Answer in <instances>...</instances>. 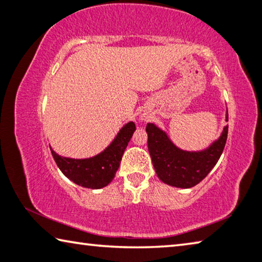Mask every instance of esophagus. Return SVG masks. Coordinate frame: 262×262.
Instances as JSON below:
<instances>
[{
	"label": "esophagus",
	"mask_w": 262,
	"mask_h": 262,
	"mask_svg": "<svg viewBox=\"0 0 262 262\" xmlns=\"http://www.w3.org/2000/svg\"><path fill=\"white\" fill-rule=\"evenodd\" d=\"M146 120H147L146 117H142V118H140V122H146Z\"/></svg>",
	"instance_id": "1"
}]
</instances>
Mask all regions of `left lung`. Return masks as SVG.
<instances>
[{"label":"left lung","mask_w":262,"mask_h":262,"mask_svg":"<svg viewBox=\"0 0 262 262\" xmlns=\"http://www.w3.org/2000/svg\"><path fill=\"white\" fill-rule=\"evenodd\" d=\"M146 132L148 152L158 178L170 186L190 188L199 184L218 163L226 144L228 126L224 127L210 146L200 151H185L176 146L166 132L154 123L147 124Z\"/></svg>","instance_id":"obj_1"}]
</instances>
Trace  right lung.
<instances>
[{
    "label": "right lung",
    "mask_w": 262,
    "mask_h": 262,
    "mask_svg": "<svg viewBox=\"0 0 262 262\" xmlns=\"http://www.w3.org/2000/svg\"><path fill=\"white\" fill-rule=\"evenodd\" d=\"M135 130L134 122L126 123L105 150L90 158H68L56 154L50 146L51 155L68 179L82 187L98 190L105 187L115 178L124 151Z\"/></svg>",
    "instance_id": "obj_1"
}]
</instances>
